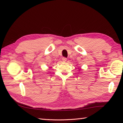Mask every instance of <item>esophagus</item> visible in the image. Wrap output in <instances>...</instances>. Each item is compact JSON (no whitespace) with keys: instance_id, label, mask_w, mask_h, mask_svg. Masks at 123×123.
<instances>
[{"instance_id":"34e87169","label":"esophagus","mask_w":123,"mask_h":123,"mask_svg":"<svg viewBox=\"0 0 123 123\" xmlns=\"http://www.w3.org/2000/svg\"><path fill=\"white\" fill-rule=\"evenodd\" d=\"M62 60L63 62H66L67 61V58L66 57H63L62 58Z\"/></svg>"}]
</instances>
